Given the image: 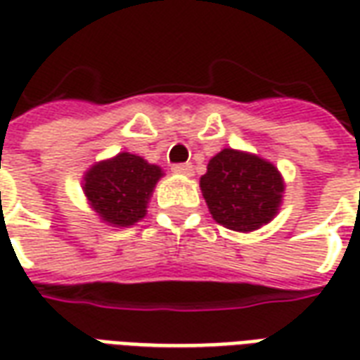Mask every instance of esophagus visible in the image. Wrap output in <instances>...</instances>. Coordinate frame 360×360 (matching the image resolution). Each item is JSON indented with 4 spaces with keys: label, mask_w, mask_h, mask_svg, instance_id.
I'll return each mask as SVG.
<instances>
[{
    "label": "esophagus",
    "mask_w": 360,
    "mask_h": 360,
    "mask_svg": "<svg viewBox=\"0 0 360 360\" xmlns=\"http://www.w3.org/2000/svg\"><path fill=\"white\" fill-rule=\"evenodd\" d=\"M172 172L179 173V175H193V165L191 164H173Z\"/></svg>",
    "instance_id": "34e87169"
}]
</instances>
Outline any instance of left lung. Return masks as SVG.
Wrapping results in <instances>:
<instances>
[{
    "instance_id": "8db88e82",
    "label": "left lung",
    "mask_w": 360,
    "mask_h": 360,
    "mask_svg": "<svg viewBox=\"0 0 360 360\" xmlns=\"http://www.w3.org/2000/svg\"><path fill=\"white\" fill-rule=\"evenodd\" d=\"M200 188L218 224L233 231H252L276 216L283 181L270 162L226 148L210 160Z\"/></svg>"
}]
</instances>
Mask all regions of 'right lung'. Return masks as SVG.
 Instances as JSON below:
<instances>
[{
  "mask_svg": "<svg viewBox=\"0 0 360 360\" xmlns=\"http://www.w3.org/2000/svg\"><path fill=\"white\" fill-rule=\"evenodd\" d=\"M160 177L162 169L158 165L123 152L113 160L96 164L86 173L84 195L103 221L119 227L133 226L144 218L146 204Z\"/></svg>",
  "mask_w": 360,
  "mask_h": 360,
  "instance_id": "add662e5",
  "label": "right lung"
}]
</instances>
